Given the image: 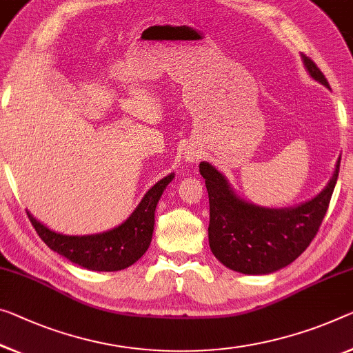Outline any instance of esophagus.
Returning <instances> with one entry per match:
<instances>
[{"mask_svg":"<svg viewBox=\"0 0 353 353\" xmlns=\"http://www.w3.org/2000/svg\"><path fill=\"white\" fill-rule=\"evenodd\" d=\"M199 158H200L199 153H195V151H192V150H188L186 153H184V159H186L188 162H195Z\"/></svg>","mask_w":353,"mask_h":353,"instance_id":"esophagus-1","label":"esophagus"}]
</instances>
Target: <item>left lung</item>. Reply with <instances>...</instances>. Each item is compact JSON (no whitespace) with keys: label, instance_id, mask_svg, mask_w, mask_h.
I'll list each match as a JSON object with an SVG mask.
<instances>
[{"label":"left lung","instance_id":"left-lung-1","mask_svg":"<svg viewBox=\"0 0 353 353\" xmlns=\"http://www.w3.org/2000/svg\"><path fill=\"white\" fill-rule=\"evenodd\" d=\"M309 75L330 85L306 55ZM341 158L321 194L294 208H265L238 197L229 181L208 162H200V175L210 199L208 240L211 252L227 268L243 274H268L294 262L317 235L338 181Z\"/></svg>","mask_w":353,"mask_h":353}]
</instances>
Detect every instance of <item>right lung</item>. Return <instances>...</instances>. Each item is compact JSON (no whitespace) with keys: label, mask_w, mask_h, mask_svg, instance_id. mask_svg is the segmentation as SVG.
Masks as SVG:
<instances>
[{"label":"right lung","mask_w":353,"mask_h":353,"mask_svg":"<svg viewBox=\"0 0 353 353\" xmlns=\"http://www.w3.org/2000/svg\"><path fill=\"white\" fill-rule=\"evenodd\" d=\"M172 180L173 173L162 178L143 195L142 202L121 225L96 235H63L48 229L30 211L26 214L41 240L72 263L93 271L124 270L137 262L148 249L154 229L156 205Z\"/></svg>","instance_id":"add662e5"}]
</instances>
